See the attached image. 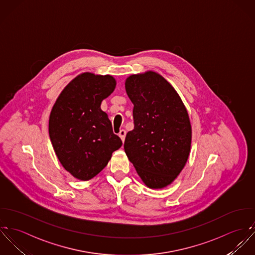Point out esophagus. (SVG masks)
<instances>
[{"label": "esophagus", "mask_w": 255, "mask_h": 255, "mask_svg": "<svg viewBox=\"0 0 255 255\" xmlns=\"http://www.w3.org/2000/svg\"><path fill=\"white\" fill-rule=\"evenodd\" d=\"M119 137L121 138V140L124 142V140H125V136H126V131L124 130V129H122V130H120V132H119Z\"/></svg>", "instance_id": "obj_1"}]
</instances>
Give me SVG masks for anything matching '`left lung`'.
<instances>
[{
    "mask_svg": "<svg viewBox=\"0 0 255 255\" xmlns=\"http://www.w3.org/2000/svg\"><path fill=\"white\" fill-rule=\"evenodd\" d=\"M125 89L134 104V129L126 135L125 153L148 187L163 188L177 177L189 156L187 110L172 86L153 71L128 77Z\"/></svg>",
    "mask_w": 255,
    "mask_h": 255,
    "instance_id": "obj_1",
    "label": "left lung"
}]
</instances>
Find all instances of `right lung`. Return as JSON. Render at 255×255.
I'll use <instances>...</instances> for the list:
<instances>
[{
  "mask_svg": "<svg viewBox=\"0 0 255 255\" xmlns=\"http://www.w3.org/2000/svg\"><path fill=\"white\" fill-rule=\"evenodd\" d=\"M116 81L109 75L83 73L62 91L52 107L49 136L64 168L80 180H90L122 146L101 108Z\"/></svg>",
  "mask_w": 255,
  "mask_h": 255,
  "instance_id": "1",
  "label": "right lung"
}]
</instances>
